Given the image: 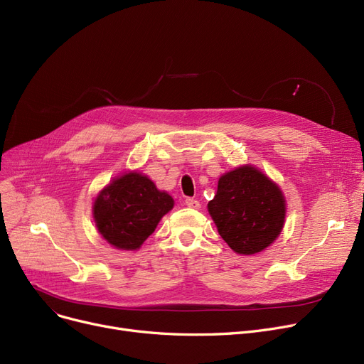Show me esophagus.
I'll return each instance as SVG.
<instances>
[{
    "label": "esophagus",
    "mask_w": 364,
    "mask_h": 364,
    "mask_svg": "<svg viewBox=\"0 0 364 364\" xmlns=\"http://www.w3.org/2000/svg\"><path fill=\"white\" fill-rule=\"evenodd\" d=\"M184 203H186V206L192 208V209H199V208H200V203H199V200H196V199H193V198H187Z\"/></svg>",
    "instance_id": "obj_1"
}]
</instances>
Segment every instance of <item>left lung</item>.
<instances>
[{
    "mask_svg": "<svg viewBox=\"0 0 364 364\" xmlns=\"http://www.w3.org/2000/svg\"><path fill=\"white\" fill-rule=\"evenodd\" d=\"M220 236L240 255H254L280 235L286 203L276 183L251 165L225 172L208 203Z\"/></svg>",
    "mask_w": 364,
    "mask_h": 364,
    "instance_id": "obj_1",
    "label": "left lung"
}]
</instances>
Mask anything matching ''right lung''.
Here are the masks:
<instances>
[{"mask_svg":"<svg viewBox=\"0 0 364 364\" xmlns=\"http://www.w3.org/2000/svg\"><path fill=\"white\" fill-rule=\"evenodd\" d=\"M172 206L174 199L166 192L158 190L149 177L131 171L102 190L94 200L92 215L107 243L136 251Z\"/></svg>","mask_w":364,"mask_h":364,"instance_id":"1","label":"right lung"}]
</instances>
